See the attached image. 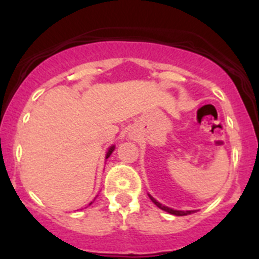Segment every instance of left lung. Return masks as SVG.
<instances>
[{"label":"left lung","mask_w":259,"mask_h":259,"mask_svg":"<svg viewBox=\"0 0 259 259\" xmlns=\"http://www.w3.org/2000/svg\"><path fill=\"white\" fill-rule=\"evenodd\" d=\"M149 198H151V200H152V202H153L154 204H156V206L158 207V208L163 209V211L168 212V213H171V214H175V216H187V214H190V213H193V212H194V211H176V209L168 208V207H166V206H162V204H161V203H159V202H157V200L154 199L153 197H151V195H149Z\"/></svg>","instance_id":"left-lung-1"}]
</instances>
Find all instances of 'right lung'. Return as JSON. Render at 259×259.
I'll list each match as a JSON object with an SVG mask.
<instances>
[{"mask_svg":"<svg viewBox=\"0 0 259 259\" xmlns=\"http://www.w3.org/2000/svg\"><path fill=\"white\" fill-rule=\"evenodd\" d=\"M113 149H115V147H111L110 149H108V152H107V154H106V158H108V157H110V154L112 153L113 152Z\"/></svg>","mask_w":259,"mask_h":259,"instance_id":"1","label":"right lung"}]
</instances>
